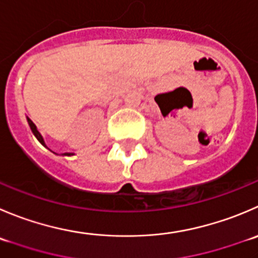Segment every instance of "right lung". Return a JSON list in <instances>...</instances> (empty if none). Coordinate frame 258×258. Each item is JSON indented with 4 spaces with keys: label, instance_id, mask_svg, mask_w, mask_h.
<instances>
[{
    "label": "right lung",
    "instance_id": "right-lung-1",
    "mask_svg": "<svg viewBox=\"0 0 258 258\" xmlns=\"http://www.w3.org/2000/svg\"><path fill=\"white\" fill-rule=\"evenodd\" d=\"M27 122H29V126H30V128H31V131H32V134L35 135V137H36L37 140H39V142L41 145H44L45 146V142H44V140H42V137H41V135H40V132L37 131V128H36V126H35V123L34 122L31 121V119L29 118V117H27ZM64 155H72V154H64Z\"/></svg>",
    "mask_w": 258,
    "mask_h": 258
}]
</instances>
